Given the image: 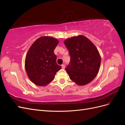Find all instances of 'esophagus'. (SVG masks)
I'll list each match as a JSON object with an SVG mask.
<instances>
[{
    "mask_svg": "<svg viewBox=\"0 0 125 125\" xmlns=\"http://www.w3.org/2000/svg\"><path fill=\"white\" fill-rule=\"evenodd\" d=\"M62 69H65V65H64V64H63V65H62Z\"/></svg>",
    "mask_w": 125,
    "mask_h": 125,
    "instance_id": "34e87169",
    "label": "esophagus"
}]
</instances>
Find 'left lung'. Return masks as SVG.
Segmentation results:
<instances>
[{
    "instance_id": "obj_1",
    "label": "left lung",
    "mask_w": 125,
    "mask_h": 125,
    "mask_svg": "<svg viewBox=\"0 0 125 125\" xmlns=\"http://www.w3.org/2000/svg\"><path fill=\"white\" fill-rule=\"evenodd\" d=\"M64 44L70 56L66 70L71 80L79 85L88 84L96 77L100 69L101 58L97 48L82 35L66 40Z\"/></svg>"
}]
</instances>
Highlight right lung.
I'll return each mask as SVG.
<instances>
[{"instance_id": "add662e5", "label": "right lung", "mask_w": 125, "mask_h": 125, "mask_svg": "<svg viewBox=\"0 0 125 125\" xmlns=\"http://www.w3.org/2000/svg\"><path fill=\"white\" fill-rule=\"evenodd\" d=\"M57 39L44 36L34 42L26 54L25 68L30 80L38 86H46L62 67L56 63L54 50Z\"/></svg>"}]
</instances>
